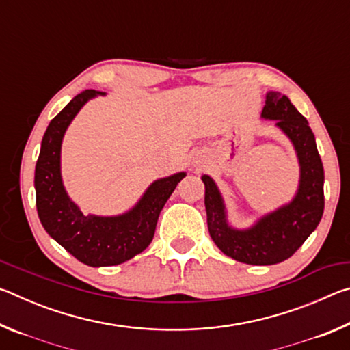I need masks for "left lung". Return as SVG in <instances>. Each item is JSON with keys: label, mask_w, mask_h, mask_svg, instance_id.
Masks as SVG:
<instances>
[{"label": "left lung", "mask_w": 350, "mask_h": 350, "mask_svg": "<svg viewBox=\"0 0 350 350\" xmlns=\"http://www.w3.org/2000/svg\"><path fill=\"white\" fill-rule=\"evenodd\" d=\"M260 117L275 120L292 140L299 161V187L292 202L269 213L253 227L236 230L227 222V213L215 180L204 174L206 224L219 250L239 262L271 265L288 259L318 227L324 211V168L315 135L288 97L269 92Z\"/></svg>", "instance_id": "1"}]
</instances>
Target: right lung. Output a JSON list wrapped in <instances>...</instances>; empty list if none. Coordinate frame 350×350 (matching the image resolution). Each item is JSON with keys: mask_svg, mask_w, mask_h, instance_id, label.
I'll return each mask as SVG.
<instances>
[{"mask_svg": "<svg viewBox=\"0 0 350 350\" xmlns=\"http://www.w3.org/2000/svg\"><path fill=\"white\" fill-rule=\"evenodd\" d=\"M98 94L103 92H80L51 120L35 167V193L38 217L47 234L80 262L91 267H108L134 258L151 244L159 215L185 173L152 182L137 205L125 215H83L63 187L62 142L77 112Z\"/></svg>", "mask_w": 350, "mask_h": 350, "instance_id": "obj_1", "label": "right lung"}]
</instances>
